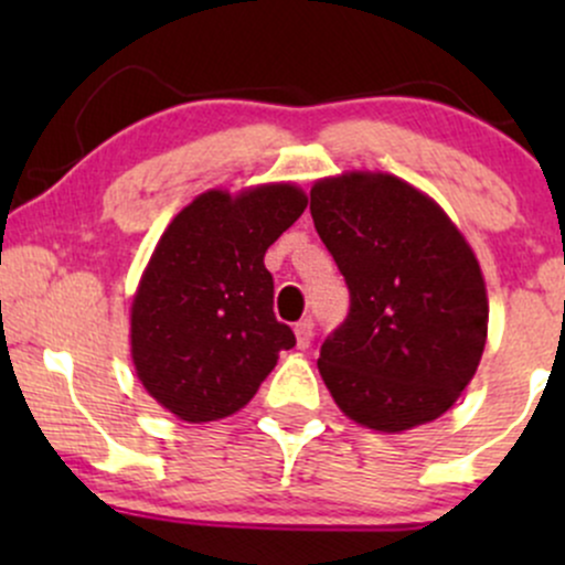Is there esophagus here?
I'll list each match as a JSON object with an SVG mask.
<instances>
[{"mask_svg":"<svg viewBox=\"0 0 565 565\" xmlns=\"http://www.w3.org/2000/svg\"><path fill=\"white\" fill-rule=\"evenodd\" d=\"M295 334H297V345L300 348H308L310 345V340H313V319H302V321H297V327H295Z\"/></svg>","mask_w":565,"mask_h":565,"instance_id":"obj_1","label":"esophagus"}]
</instances>
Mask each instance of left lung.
Returning a JSON list of instances; mask_svg holds the SVG:
<instances>
[{
  "mask_svg": "<svg viewBox=\"0 0 565 565\" xmlns=\"http://www.w3.org/2000/svg\"><path fill=\"white\" fill-rule=\"evenodd\" d=\"M310 215L350 291L319 372L355 423L401 433L440 417L476 374L489 300L451 220L393 174L319 180Z\"/></svg>",
  "mask_w": 565,
  "mask_h": 565,
  "instance_id": "1",
  "label": "left lung"
}]
</instances>
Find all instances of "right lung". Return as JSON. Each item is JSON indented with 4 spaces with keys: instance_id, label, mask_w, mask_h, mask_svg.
<instances>
[{
    "instance_id": "1",
    "label": "right lung",
    "mask_w": 565,
    "mask_h": 565,
    "mask_svg": "<svg viewBox=\"0 0 565 565\" xmlns=\"http://www.w3.org/2000/svg\"><path fill=\"white\" fill-rule=\"evenodd\" d=\"M305 206L295 185L210 191L161 236L132 302V359L146 391L185 423L238 412L295 348L263 257Z\"/></svg>"
}]
</instances>
